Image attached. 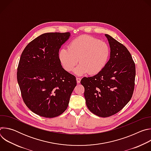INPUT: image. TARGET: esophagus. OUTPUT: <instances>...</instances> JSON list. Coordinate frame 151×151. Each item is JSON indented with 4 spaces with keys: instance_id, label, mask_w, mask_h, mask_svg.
<instances>
[{
    "instance_id": "obj_1",
    "label": "esophagus",
    "mask_w": 151,
    "mask_h": 151,
    "mask_svg": "<svg viewBox=\"0 0 151 151\" xmlns=\"http://www.w3.org/2000/svg\"><path fill=\"white\" fill-rule=\"evenodd\" d=\"M81 80V79L80 78H76V81H77V83H80Z\"/></svg>"
}]
</instances>
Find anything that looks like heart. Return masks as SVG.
Listing matches in <instances>:
<instances>
[{
  "label": "heart",
  "instance_id": "1",
  "mask_svg": "<svg viewBox=\"0 0 151 151\" xmlns=\"http://www.w3.org/2000/svg\"><path fill=\"white\" fill-rule=\"evenodd\" d=\"M110 50L106 43L93 37L83 35L73 39L68 49L63 48L58 52V58L63 68L79 76L88 73L94 75L100 72L109 60Z\"/></svg>",
  "mask_w": 151,
  "mask_h": 151
}]
</instances>
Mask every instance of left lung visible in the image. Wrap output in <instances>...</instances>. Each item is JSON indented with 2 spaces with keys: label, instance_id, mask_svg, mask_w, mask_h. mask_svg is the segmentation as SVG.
Returning a JSON list of instances; mask_svg holds the SVG:
<instances>
[{
  "label": "left lung",
  "instance_id": "8db88e82",
  "mask_svg": "<svg viewBox=\"0 0 151 151\" xmlns=\"http://www.w3.org/2000/svg\"><path fill=\"white\" fill-rule=\"evenodd\" d=\"M104 35L111 50L109 61L100 72L81 81L88 109L103 118L116 114L130 100L136 76L135 64L130 52L110 35Z\"/></svg>",
  "mask_w": 151,
  "mask_h": 151
}]
</instances>
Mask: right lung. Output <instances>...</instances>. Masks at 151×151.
<instances>
[{
  "instance_id": "1",
  "label": "right lung",
  "mask_w": 151,
  "mask_h": 151,
  "mask_svg": "<svg viewBox=\"0 0 151 151\" xmlns=\"http://www.w3.org/2000/svg\"><path fill=\"white\" fill-rule=\"evenodd\" d=\"M70 33H46L26 47L17 69V81L24 102L35 114L54 118L67 109L76 85L75 76L64 70L58 52Z\"/></svg>"
}]
</instances>
